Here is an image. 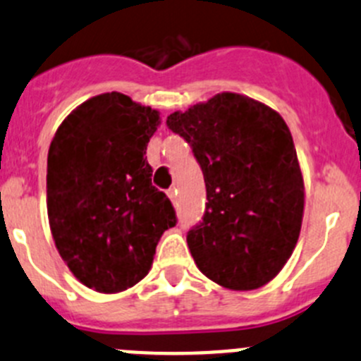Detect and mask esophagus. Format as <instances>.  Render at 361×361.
Listing matches in <instances>:
<instances>
[{
  "mask_svg": "<svg viewBox=\"0 0 361 361\" xmlns=\"http://www.w3.org/2000/svg\"><path fill=\"white\" fill-rule=\"evenodd\" d=\"M178 192H176V188H169V190H167V197L171 199V202L174 204V206H176V202H178Z\"/></svg>",
  "mask_w": 361,
  "mask_h": 361,
  "instance_id": "34e87169",
  "label": "esophagus"
}]
</instances>
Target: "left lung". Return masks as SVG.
<instances>
[{
	"mask_svg": "<svg viewBox=\"0 0 361 361\" xmlns=\"http://www.w3.org/2000/svg\"><path fill=\"white\" fill-rule=\"evenodd\" d=\"M206 181L202 221L187 235L199 271L228 290H257L292 257L304 216V178L283 116L221 92L167 116Z\"/></svg>",
	"mask_w": 361,
	"mask_h": 361,
	"instance_id": "1",
	"label": "left lung"
}]
</instances>
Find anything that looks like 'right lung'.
<instances>
[{
  "label": "right lung",
  "instance_id": "add662e5",
  "mask_svg": "<svg viewBox=\"0 0 361 361\" xmlns=\"http://www.w3.org/2000/svg\"><path fill=\"white\" fill-rule=\"evenodd\" d=\"M159 126L157 110L106 92L76 106L50 143V232L73 276L99 293L140 283L162 234L176 225L145 157Z\"/></svg>",
  "mask_w": 361,
  "mask_h": 361
}]
</instances>
